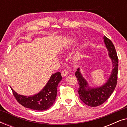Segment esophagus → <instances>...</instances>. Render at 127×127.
<instances>
[{"label":"esophagus","instance_id":"34e87169","mask_svg":"<svg viewBox=\"0 0 127 127\" xmlns=\"http://www.w3.org/2000/svg\"><path fill=\"white\" fill-rule=\"evenodd\" d=\"M61 74H62V77H64V76H66L68 75L69 72H68V71H67V70H65V69H64V70H62Z\"/></svg>","mask_w":127,"mask_h":127}]
</instances>
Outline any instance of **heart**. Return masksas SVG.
I'll return each instance as SVG.
<instances>
[{
	"instance_id": "b5f03b06",
	"label": "heart",
	"mask_w": 127,
	"mask_h": 127,
	"mask_svg": "<svg viewBox=\"0 0 127 127\" xmlns=\"http://www.w3.org/2000/svg\"><path fill=\"white\" fill-rule=\"evenodd\" d=\"M75 39H73V38H70V39H67V45H66V46H67V45L68 46H70L71 44H74V43H75Z\"/></svg>"
}]
</instances>
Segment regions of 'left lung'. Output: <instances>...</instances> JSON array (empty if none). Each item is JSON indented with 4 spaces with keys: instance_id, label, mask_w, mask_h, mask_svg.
<instances>
[{
    "instance_id": "obj_1",
    "label": "left lung",
    "mask_w": 127,
    "mask_h": 127,
    "mask_svg": "<svg viewBox=\"0 0 127 127\" xmlns=\"http://www.w3.org/2000/svg\"><path fill=\"white\" fill-rule=\"evenodd\" d=\"M104 42L109 51V55L113 64L112 73L109 79L105 84L99 87L90 88L86 80L81 74L80 69L78 68L75 73L79 83L77 91L80 99L86 104L91 107H96L103 104L108 99L115 89L117 81L119 60L115 47L112 41L105 36Z\"/></svg>"
}]
</instances>
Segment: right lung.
Segmentation results:
<instances>
[{"label": "right lung", "instance_id": "add662e5", "mask_svg": "<svg viewBox=\"0 0 127 127\" xmlns=\"http://www.w3.org/2000/svg\"><path fill=\"white\" fill-rule=\"evenodd\" d=\"M62 80L60 72L53 74L46 86L37 94L24 96L18 94L11 88L17 102L27 108L42 111L50 108L54 103L57 94V87Z\"/></svg>", "mask_w": 127, "mask_h": 127}]
</instances>
